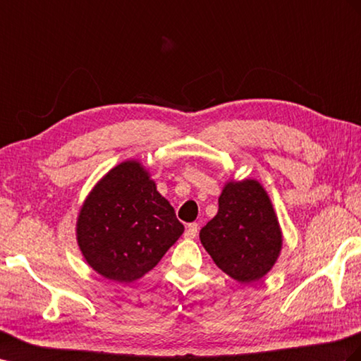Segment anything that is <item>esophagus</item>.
I'll list each match as a JSON object with an SVG mask.
<instances>
[{"label":"esophagus","instance_id":"esophagus-1","mask_svg":"<svg viewBox=\"0 0 361 361\" xmlns=\"http://www.w3.org/2000/svg\"><path fill=\"white\" fill-rule=\"evenodd\" d=\"M197 231H199L197 223H190V225L187 226V229H185L183 237H185V238H188V240H191V238H196V235H197Z\"/></svg>","mask_w":361,"mask_h":361}]
</instances>
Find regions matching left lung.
Instances as JSON below:
<instances>
[{"instance_id": "obj_1", "label": "left lung", "mask_w": 361, "mask_h": 361, "mask_svg": "<svg viewBox=\"0 0 361 361\" xmlns=\"http://www.w3.org/2000/svg\"><path fill=\"white\" fill-rule=\"evenodd\" d=\"M200 243L216 266L241 284H252L274 269L282 231L267 191L257 179H228L216 217L200 229Z\"/></svg>"}]
</instances>
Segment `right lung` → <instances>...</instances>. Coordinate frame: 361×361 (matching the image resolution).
Here are the masks:
<instances>
[{
	"label": "right lung",
	"instance_id": "obj_1",
	"mask_svg": "<svg viewBox=\"0 0 361 361\" xmlns=\"http://www.w3.org/2000/svg\"><path fill=\"white\" fill-rule=\"evenodd\" d=\"M183 225L145 165L123 161L83 200L75 238L85 261L103 278L129 284L158 264Z\"/></svg>",
	"mask_w": 361,
	"mask_h": 361
}]
</instances>
